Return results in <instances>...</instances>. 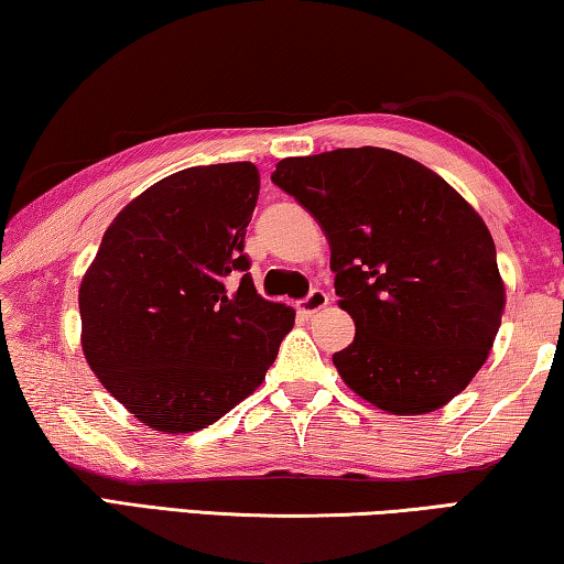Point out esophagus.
I'll return each mask as SVG.
<instances>
[{"label":"esophagus","mask_w":564,"mask_h":564,"mask_svg":"<svg viewBox=\"0 0 564 564\" xmlns=\"http://www.w3.org/2000/svg\"><path fill=\"white\" fill-rule=\"evenodd\" d=\"M328 305V293L326 291H311L308 293V299H303L301 303H299V311L303 313V316H313V313H318V311H323Z\"/></svg>","instance_id":"1"}]
</instances>
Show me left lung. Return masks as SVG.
Wrapping results in <instances>:
<instances>
[{
  "instance_id": "obj_1",
  "label": "left lung",
  "mask_w": 564,
  "mask_h": 564,
  "mask_svg": "<svg viewBox=\"0 0 564 564\" xmlns=\"http://www.w3.org/2000/svg\"><path fill=\"white\" fill-rule=\"evenodd\" d=\"M271 181L328 238L338 305L356 323L333 356L343 383L393 415L463 393L505 313L480 214L435 171L376 147L283 159Z\"/></svg>"
}]
</instances>
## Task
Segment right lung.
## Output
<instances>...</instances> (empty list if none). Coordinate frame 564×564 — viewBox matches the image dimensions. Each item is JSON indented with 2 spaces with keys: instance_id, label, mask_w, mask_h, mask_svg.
Returning a JSON list of instances; mask_svg holds the SVG:
<instances>
[{
  "instance_id": "obj_1",
  "label": "right lung",
  "mask_w": 564,
  "mask_h": 564,
  "mask_svg": "<svg viewBox=\"0 0 564 564\" xmlns=\"http://www.w3.org/2000/svg\"><path fill=\"white\" fill-rule=\"evenodd\" d=\"M259 169L214 164L156 181L113 218L79 285L94 376L151 431L216 423L263 383L295 311L265 301L243 238Z\"/></svg>"
}]
</instances>
